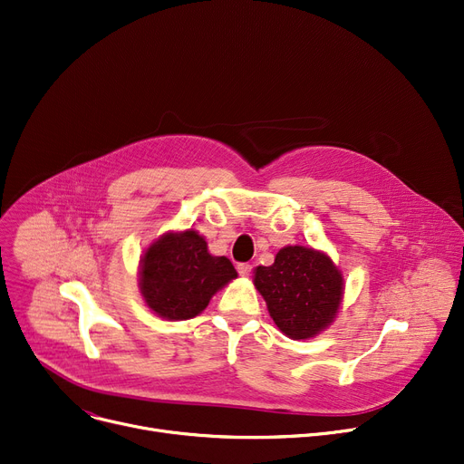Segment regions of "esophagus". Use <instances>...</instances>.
Masks as SVG:
<instances>
[{"label":"esophagus","instance_id":"1","mask_svg":"<svg viewBox=\"0 0 464 464\" xmlns=\"http://www.w3.org/2000/svg\"><path fill=\"white\" fill-rule=\"evenodd\" d=\"M237 270H238V274H240V276H250V272H252V265H248V263H240V265H237Z\"/></svg>","mask_w":464,"mask_h":464}]
</instances>
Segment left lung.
<instances>
[{"mask_svg":"<svg viewBox=\"0 0 464 464\" xmlns=\"http://www.w3.org/2000/svg\"><path fill=\"white\" fill-rule=\"evenodd\" d=\"M254 284L276 326L293 339L323 332L343 296L342 272L326 254L304 246H285L270 266H257Z\"/></svg>","mask_w":464,"mask_h":464,"instance_id":"obj_1","label":"left lung"}]
</instances>
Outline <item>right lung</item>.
<instances>
[{"instance_id":"right-lung-1","label":"right lung","mask_w":464,"mask_h":464,"mask_svg":"<svg viewBox=\"0 0 464 464\" xmlns=\"http://www.w3.org/2000/svg\"><path fill=\"white\" fill-rule=\"evenodd\" d=\"M237 277L227 257L210 256L198 231L168 233L141 257L140 289L150 310L168 321L201 314L212 295Z\"/></svg>"}]
</instances>
